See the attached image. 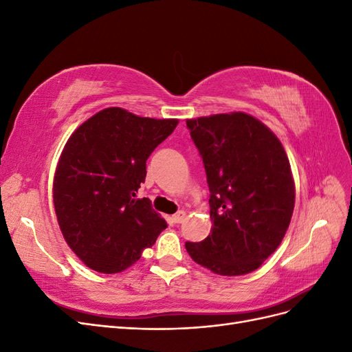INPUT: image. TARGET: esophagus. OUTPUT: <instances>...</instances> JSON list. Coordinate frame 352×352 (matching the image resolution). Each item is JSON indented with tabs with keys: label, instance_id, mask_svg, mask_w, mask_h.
I'll use <instances>...</instances> for the list:
<instances>
[{
	"label": "esophagus",
	"instance_id": "esophagus-1",
	"mask_svg": "<svg viewBox=\"0 0 352 352\" xmlns=\"http://www.w3.org/2000/svg\"><path fill=\"white\" fill-rule=\"evenodd\" d=\"M185 217H186V212L180 210V211H177L176 214L173 216V221H175V223H182V221L185 220Z\"/></svg>",
	"mask_w": 352,
	"mask_h": 352
}]
</instances>
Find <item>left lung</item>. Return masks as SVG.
Returning <instances> with one entry per match:
<instances>
[{"mask_svg": "<svg viewBox=\"0 0 352 352\" xmlns=\"http://www.w3.org/2000/svg\"><path fill=\"white\" fill-rule=\"evenodd\" d=\"M206 167L212 228L186 242L195 263L221 276L257 270L279 247L295 206L280 141L255 117L235 111L186 120Z\"/></svg>", "mask_w": 352, "mask_h": 352, "instance_id": "8db88e82", "label": "left lung"}]
</instances>
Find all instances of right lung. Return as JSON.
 I'll use <instances>...</instances> for the list:
<instances>
[{
    "mask_svg": "<svg viewBox=\"0 0 352 352\" xmlns=\"http://www.w3.org/2000/svg\"><path fill=\"white\" fill-rule=\"evenodd\" d=\"M177 123L110 107L69 138L52 198L63 236L89 269L105 274L126 270L167 228L151 201L136 192L145 182L148 157Z\"/></svg>",
    "mask_w": 352,
    "mask_h": 352,
    "instance_id": "right-lung-1",
    "label": "right lung"
}]
</instances>
